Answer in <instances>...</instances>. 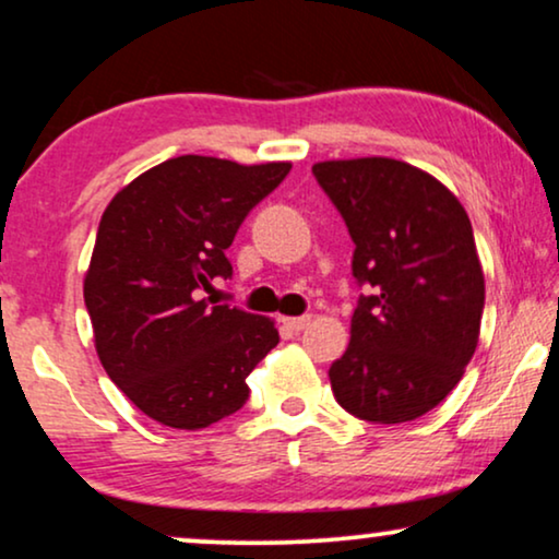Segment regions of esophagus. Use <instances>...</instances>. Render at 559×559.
<instances>
[{"label":"esophagus","mask_w":559,"mask_h":559,"mask_svg":"<svg viewBox=\"0 0 559 559\" xmlns=\"http://www.w3.org/2000/svg\"><path fill=\"white\" fill-rule=\"evenodd\" d=\"M282 323L287 325V329H293L295 333L306 331L310 325V316H297V318H282Z\"/></svg>","instance_id":"obj_1"}]
</instances>
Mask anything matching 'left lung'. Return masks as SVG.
Returning a JSON list of instances; mask_svg holds the SVG:
<instances>
[{
	"mask_svg": "<svg viewBox=\"0 0 559 559\" xmlns=\"http://www.w3.org/2000/svg\"><path fill=\"white\" fill-rule=\"evenodd\" d=\"M313 177L349 228L352 274L367 289L329 369L333 395L361 421H413L452 393L480 336L469 217L431 174L395 158L323 162Z\"/></svg>",
	"mask_w": 559,
	"mask_h": 559,
	"instance_id": "obj_1",
	"label": "left lung"
}]
</instances>
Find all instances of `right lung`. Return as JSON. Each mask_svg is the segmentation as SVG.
<instances>
[{
    "mask_svg": "<svg viewBox=\"0 0 559 559\" xmlns=\"http://www.w3.org/2000/svg\"><path fill=\"white\" fill-rule=\"evenodd\" d=\"M289 164L177 156L107 205L84 280L110 380L154 421L205 429L249 401L246 377L280 344L264 316L202 297L230 280L226 249Z\"/></svg>",
    "mask_w": 559,
    "mask_h": 559,
    "instance_id": "1",
    "label": "right lung"
}]
</instances>
